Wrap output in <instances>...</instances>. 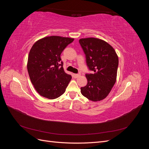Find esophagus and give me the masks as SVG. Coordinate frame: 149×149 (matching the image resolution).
<instances>
[{"label": "esophagus", "mask_w": 149, "mask_h": 149, "mask_svg": "<svg viewBox=\"0 0 149 149\" xmlns=\"http://www.w3.org/2000/svg\"><path fill=\"white\" fill-rule=\"evenodd\" d=\"M79 76H80L79 74H73V77L74 78H77L79 77Z\"/></svg>", "instance_id": "1"}]
</instances>
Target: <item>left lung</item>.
I'll use <instances>...</instances> for the list:
<instances>
[{
	"mask_svg": "<svg viewBox=\"0 0 149 149\" xmlns=\"http://www.w3.org/2000/svg\"><path fill=\"white\" fill-rule=\"evenodd\" d=\"M86 55V61L93 74H86L87 85L81 88V93L88 100H104L113 87L117 78L118 56L109 43L96 38L79 40Z\"/></svg>",
	"mask_w": 149,
	"mask_h": 149,
	"instance_id": "1",
	"label": "left lung"
}]
</instances>
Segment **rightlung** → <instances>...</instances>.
Listing matches in <instances>:
<instances>
[{
  "instance_id": "add662e5",
  "label": "right lung",
  "mask_w": 149,
  "mask_h": 149,
  "mask_svg": "<svg viewBox=\"0 0 149 149\" xmlns=\"http://www.w3.org/2000/svg\"><path fill=\"white\" fill-rule=\"evenodd\" d=\"M73 40L50 36L38 40L31 47L27 70L31 82L40 95L53 100L65 92L71 76L65 72L60 55Z\"/></svg>"
}]
</instances>
